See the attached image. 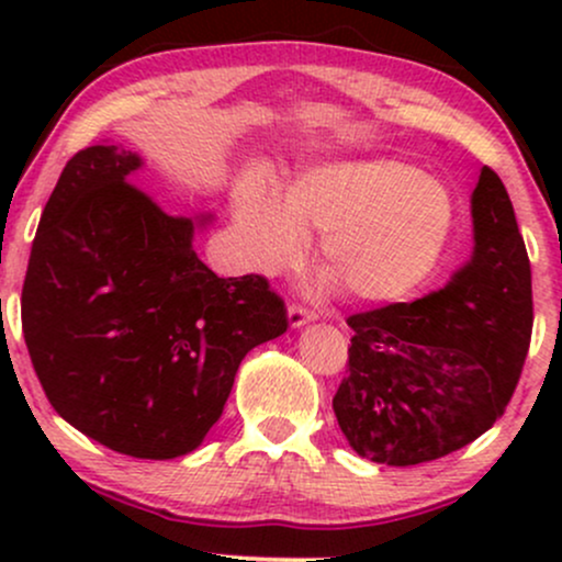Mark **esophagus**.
Returning <instances> with one entry per match:
<instances>
[{
  "mask_svg": "<svg viewBox=\"0 0 562 562\" xmlns=\"http://www.w3.org/2000/svg\"><path fill=\"white\" fill-rule=\"evenodd\" d=\"M314 319V312H308L306 306H301V303H290L288 306V322L290 327H303L306 322Z\"/></svg>",
  "mask_w": 562,
  "mask_h": 562,
  "instance_id": "esophagus-1",
  "label": "esophagus"
}]
</instances>
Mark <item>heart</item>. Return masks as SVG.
I'll use <instances>...</instances> for the list:
<instances>
[{
	"instance_id": "1",
	"label": "heart",
	"mask_w": 562,
	"mask_h": 562,
	"mask_svg": "<svg viewBox=\"0 0 562 562\" xmlns=\"http://www.w3.org/2000/svg\"><path fill=\"white\" fill-rule=\"evenodd\" d=\"M235 224L256 269L290 267L303 235L322 232L319 267L348 295L396 301L434 269L451 227V198L438 179L398 160H344L306 171L280 200L245 184Z\"/></svg>"
}]
</instances>
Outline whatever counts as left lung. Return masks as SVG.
<instances>
[{
    "label": "left lung",
    "mask_w": 562,
    "mask_h": 562,
    "mask_svg": "<svg viewBox=\"0 0 562 562\" xmlns=\"http://www.w3.org/2000/svg\"><path fill=\"white\" fill-rule=\"evenodd\" d=\"M473 259L447 288L348 317L333 396L359 457L406 468L468 447L505 415L531 344V263L502 179L473 190Z\"/></svg>",
    "instance_id": "1"
}]
</instances>
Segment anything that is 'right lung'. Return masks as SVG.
<instances>
[{
	"label": "right lung",
	"instance_id": "right-lung-1",
	"mask_svg": "<svg viewBox=\"0 0 562 562\" xmlns=\"http://www.w3.org/2000/svg\"><path fill=\"white\" fill-rule=\"evenodd\" d=\"M137 153L97 142L68 160L42 211L21 317L63 420L139 460L198 449L245 353L288 330L267 277H216L195 224L139 187Z\"/></svg>",
	"mask_w": 562,
	"mask_h": 562
}]
</instances>
